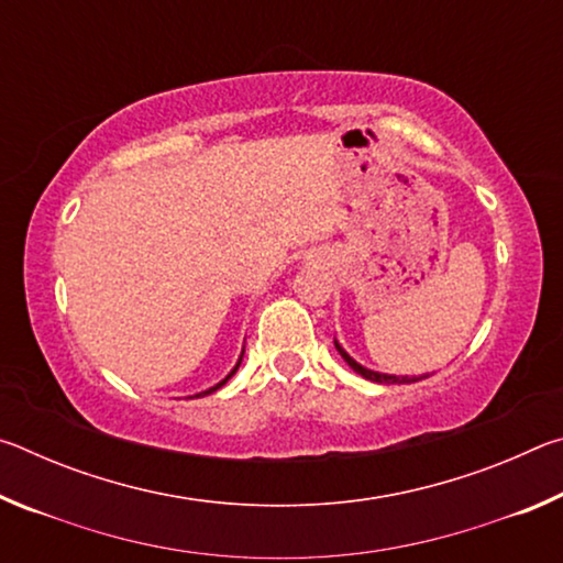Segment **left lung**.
<instances>
[{"label": "left lung", "instance_id": "8db88e82", "mask_svg": "<svg viewBox=\"0 0 563 563\" xmlns=\"http://www.w3.org/2000/svg\"><path fill=\"white\" fill-rule=\"evenodd\" d=\"M335 347H338V352H340V355H342V360H345V362H347V365H350L352 369H355V373H357V375H362V377H365V379H373V383H379V385H395V383H399V385H402V383H417V379H415V377H397V375H383V373H375V369H367V367H362V365H360V362H355V360H352V357L347 355V352H345V350H342V347L338 345V342H335Z\"/></svg>", "mask_w": 563, "mask_h": 563}]
</instances>
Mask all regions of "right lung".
<instances>
[{
    "label": "right lung",
    "instance_id": "right-lung-1",
    "mask_svg": "<svg viewBox=\"0 0 563 563\" xmlns=\"http://www.w3.org/2000/svg\"><path fill=\"white\" fill-rule=\"evenodd\" d=\"M241 360H243V355H241ZM241 360H238V362H235V367H233V369H231V375H228V377H225V379H221V383H218V385H216V387H211V389H206V393H198V395H196V397H206V395H211V393H216V389H218V387H223V385H225V383H228V379H231V377H233V375H235V369H238V367H241Z\"/></svg>",
    "mask_w": 563,
    "mask_h": 563
}]
</instances>
